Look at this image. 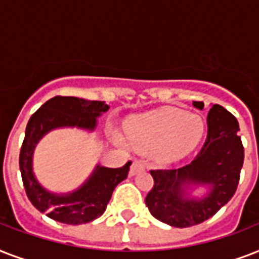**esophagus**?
<instances>
[{"instance_id": "obj_1", "label": "esophagus", "mask_w": 259, "mask_h": 259, "mask_svg": "<svg viewBox=\"0 0 259 259\" xmlns=\"http://www.w3.org/2000/svg\"><path fill=\"white\" fill-rule=\"evenodd\" d=\"M146 168L145 162L141 161V160H134L133 164H132V168H130V175H136V173L141 172Z\"/></svg>"}]
</instances>
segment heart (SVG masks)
Listing matches in <instances>:
<instances>
[{
    "instance_id": "1",
    "label": "heart",
    "mask_w": 259,
    "mask_h": 259,
    "mask_svg": "<svg viewBox=\"0 0 259 259\" xmlns=\"http://www.w3.org/2000/svg\"><path fill=\"white\" fill-rule=\"evenodd\" d=\"M204 133V122L199 115L166 107L136 118L129 126L134 146L148 150L157 148L164 157H173L192 150Z\"/></svg>"
}]
</instances>
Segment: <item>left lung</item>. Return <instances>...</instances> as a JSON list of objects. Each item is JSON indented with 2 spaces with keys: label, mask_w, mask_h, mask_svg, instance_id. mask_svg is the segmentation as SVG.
<instances>
[{
  "label": "left lung",
  "mask_w": 259,
  "mask_h": 259,
  "mask_svg": "<svg viewBox=\"0 0 259 259\" xmlns=\"http://www.w3.org/2000/svg\"><path fill=\"white\" fill-rule=\"evenodd\" d=\"M203 110V102H193ZM207 138L192 162L179 169H152L154 184L146 195L150 213L162 223L184 229L213 217L237 191L245 149L239 137V123L221 105H213L207 115ZM203 184L211 192L203 199L184 197V184Z\"/></svg>",
  "instance_id": "obj_1"
}]
</instances>
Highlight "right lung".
Here are the masks:
<instances>
[{
  "instance_id": "add662e5",
  "label": "right lung",
  "mask_w": 259,
  "mask_h": 259,
  "mask_svg": "<svg viewBox=\"0 0 259 259\" xmlns=\"http://www.w3.org/2000/svg\"><path fill=\"white\" fill-rule=\"evenodd\" d=\"M109 106L102 101H87L76 97H54L30 117L20 150V170L30 203L47 217L66 225H83L97 219L106 211L114 188L129 175L132 161L121 168L97 166L93 176L78 191L58 196L47 192L32 173L34 145L50 130L62 126H78L93 130Z\"/></svg>"
}]
</instances>
